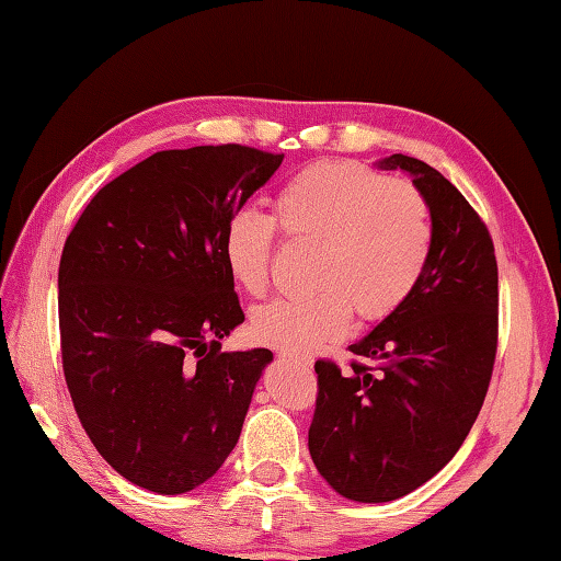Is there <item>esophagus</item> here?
Returning <instances> with one entry per match:
<instances>
[{"label":"esophagus","instance_id":"1","mask_svg":"<svg viewBox=\"0 0 561 561\" xmlns=\"http://www.w3.org/2000/svg\"><path fill=\"white\" fill-rule=\"evenodd\" d=\"M279 356H282V359H287V362H294V364L311 366V359H308V356H304V354H296V352H282Z\"/></svg>","mask_w":561,"mask_h":561}]
</instances>
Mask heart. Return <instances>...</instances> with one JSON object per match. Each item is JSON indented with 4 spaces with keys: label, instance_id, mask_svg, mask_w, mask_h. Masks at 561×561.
<instances>
[{
    "label": "heart",
    "instance_id": "b5f03b06",
    "mask_svg": "<svg viewBox=\"0 0 561 561\" xmlns=\"http://www.w3.org/2000/svg\"><path fill=\"white\" fill-rule=\"evenodd\" d=\"M272 217L250 207L233 211L224 224L221 255L238 287L262 296L274 224L289 241L316 243V289L274 299L250 318L257 342L287 352H313L344 335L352 308L362 320L390 316L420 284L434 248L422 190L352 161H320L291 175L272 199Z\"/></svg>",
    "mask_w": 561,
    "mask_h": 561
}]
</instances>
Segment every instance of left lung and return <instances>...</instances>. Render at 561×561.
Listing matches in <instances>:
<instances>
[{"label":"left lung","mask_w":561,"mask_h":561,"mask_svg":"<svg viewBox=\"0 0 561 561\" xmlns=\"http://www.w3.org/2000/svg\"><path fill=\"white\" fill-rule=\"evenodd\" d=\"M378 169L412 175L434 248L404 304L350 344L371 366L316 362L308 450L332 490L362 504L414 492L456 456L482 410L499 335V272L480 214L420 159L392 153Z\"/></svg>","instance_id":"obj_1"}]
</instances>
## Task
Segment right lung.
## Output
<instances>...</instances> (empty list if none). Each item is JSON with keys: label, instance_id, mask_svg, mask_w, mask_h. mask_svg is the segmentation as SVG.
<instances>
[{"label": "right lung", "instance_id": "right-lung-1", "mask_svg": "<svg viewBox=\"0 0 561 561\" xmlns=\"http://www.w3.org/2000/svg\"><path fill=\"white\" fill-rule=\"evenodd\" d=\"M282 159L241 145L157 151L101 187L65 241L71 402L111 468L149 492L183 494L221 468L272 362L221 352L245 320L221 233Z\"/></svg>", "mask_w": 561, "mask_h": 561}]
</instances>
